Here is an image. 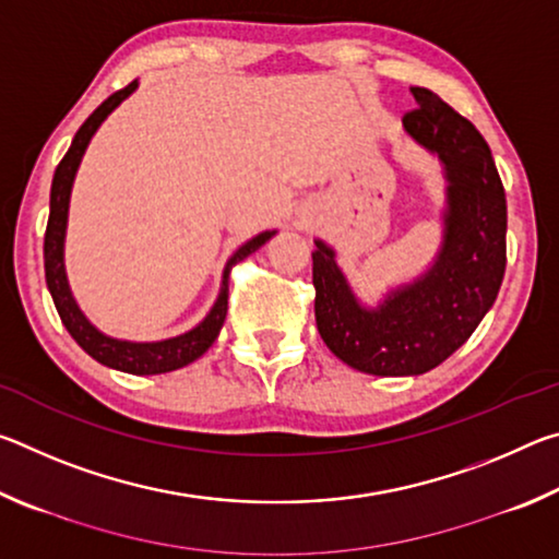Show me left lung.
Here are the masks:
<instances>
[{"label":"left lung","mask_w":559,"mask_h":559,"mask_svg":"<svg viewBox=\"0 0 559 559\" xmlns=\"http://www.w3.org/2000/svg\"><path fill=\"white\" fill-rule=\"evenodd\" d=\"M419 103L402 118L404 130L447 173L443 241L433 266L409 286L365 308L316 241V323L330 353L377 377L424 374L466 343L496 302L506 273V189L484 135L429 88H412Z\"/></svg>","instance_id":"left-lung-1"}]
</instances>
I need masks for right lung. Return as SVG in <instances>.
I'll return each mask as SVG.
<instances>
[{
	"label": "right lung",
	"instance_id": "obj_1",
	"mask_svg": "<svg viewBox=\"0 0 559 559\" xmlns=\"http://www.w3.org/2000/svg\"><path fill=\"white\" fill-rule=\"evenodd\" d=\"M135 88H138V81H132L126 88L116 91L110 98L103 100L100 106L91 112L88 120L79 128V132H75L69 153L63 155L59 167H56L53 182H51V204H49L51 212H49V224H46V234H44V271H46V286H49L53 306L61 316V323L66 325V330H69L75 343L86 349L93 359H98V362L106 367H112V370L130 372V374H163L194 362L197 357H202L206 349L212 347V343L224 325L226 308H229L231 269L246 257H251L253 251L261 249V246L266 243L276 231H263L259 236H253V239L246 241L239 251H234V257L226 261L219 298H216L210 316L185 335L159 340V343H128V340H116V337L103 335L100 330H96L88 323V318L81 313L79 306H75L69 281H66V269H63V239H66V219H69L71 187H73L75 169L81 165V157L86 153L93 132L100 128V122L106 120Z\"/></svg>",
	"mask_w": 559,
	"mask_h": 559
}]
</instances>
